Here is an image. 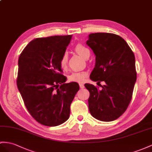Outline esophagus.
<instances>
[{
    "label": "esophagus",
    "mask_w": 152,
    "mask_h": 152,
    "mask_svg": "<svg viewBox=\"0 0 152 152\" xmlns=\"http://www.w3.org/2000/svg\"><path fill=\"white\" fill-rule=\"evenodd\" d=\"M79 85H80V87L81 88H84V85L83 83H80Z\"/></svg>",
    "instance_id": "34e87169"
}]
</instances>
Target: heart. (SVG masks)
<instances>
[{"mask_svg":"<svg viewBox=\"0 0 152 152\" xmlns=\"http://www.w3.org/2000/svg\"><path fill=\"white\" fill-rule=\"evenodd\" d=\"M75 50L80 54L81 56L87 59L89 58L91 54L90 50H89L87 47L82 44H77L75 47ZM68 63V56L67 54L65 53L63 56H61L60 61V67L62 69H65ZM87 76V73L85 72H76L72 73L71 75L69 76V80L70 81H75V82H83L85 81V77Z\"/></svg>","mask_w":152,"mask_h":152,"instance_id":"1","label":"heart"}]
</instances>
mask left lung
Returning <instances> with one entry per match:
<instances>
[{
    "label": "left lung",
    "mask_w": 152,
    "mask_h": 152,
    "mask_svg": "<svg viewBox=\"0 0 152 152\" xmlns=\"http://www.w3.org/2000/svg\"><path fill=\"white\" fill-rule=\"evenodd\" d=\"M86 44L96 56L90 78L97 84L105 83L100 89L85 84L90 92L89 111L97 119L112 121L125 112L132 99L137 79L134 54L122 37L113 33H91Z\"/></svg>",
    "instance_id": "1"
}]
</instances>
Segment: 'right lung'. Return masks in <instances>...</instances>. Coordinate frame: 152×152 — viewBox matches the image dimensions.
Wrapping results in <instances>:
<instances>
[{
  "mask_svg": "<svg viewBox=\"0 0 152 152\" xmlns=\"http://www.w3.org/2000/svg\"><path fill=\"white\" fill-rule=\"evenodd\" d=\"M72 35L38 38L31 41L18 58L17 87L29 114L48 126L67 121L80 87L65 82L60 61ZM61 85H59V84Z\"/></svg>",
  "mask_w": 152,
  "mask_h": 152,
  "instance_id": "add662e5",
  "label": "right lung"
}]
</instances>
